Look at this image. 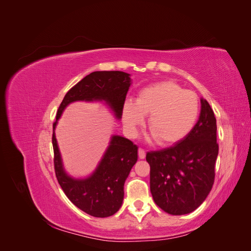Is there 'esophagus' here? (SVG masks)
I'll use <instances>...</instances> for the list:
<instances>
[{
  "instance_id": "34e87169",
  "label": "esophagus",
  "mask_w": 251,
  "mask_h": 251,
  "mask_svg": "<svg viewBox=\"0 0 251 251\" xmlns=\"http://www.w3.org/2000/svg\"><path fill=\"white\" fill-rule=\"evenodd\" d=\"M138 156H139L140 159H144V158H146V151H144V150L141 149V148H139V149H138Z\"/></svg>"
}]
</instances>
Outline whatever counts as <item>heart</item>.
<instances>
[{"mask_svg": "<svg viewBox=\"0 0 251 251\" xmlns=\"http://www.w3.org/2000/svg\"><path fill=\"white\" fill-rule=\"evenodd\" d=\"M200 113L198 96L177 82L164 80L141 89L135 102L126 100L123 117L132 134L150 115L148 126L155 140L170 146L185 138L194 128Z\"/></svg>", "mask_w": 251, "mask_h": 251, "instance_id": "obj_1", "label": "heart"}]
</instances>
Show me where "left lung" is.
<instances>
[{
  "label": "left lung",
  "mask_w": 251,
  "mask_h": 251,
  "mask_svg": "<svg viewBox=\"0 0 251 251\" xmlns=\"http://www.w3.org/2000/svg\"><path fill=\"white\" fill-rule=\"evenodd\" d=\"M218 153L216 117L202 98L199 120L191 133L171 148L147 154L155 203L174 216L198 208L214 185Z\"/></svg>",
  "instance_id": "8db88e82"
}]
</instances>
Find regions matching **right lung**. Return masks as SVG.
<instances>
[{"label":"right lung","mask_w":251,"mask_h":251,"mask_svg":"<svg viewBox=\"0 0 251 251\" xmlns=\"http://www.w3.org/2000/svg\"><path fill=\"white\" fill-rule=\"evenodd\" d=\"M130 85V74L123 71L90 73L65 95L53 128L64 109L76 100H104L119 119ZM52 146L55 176L68 199L86 214L96 218L110 217L117 212L123 204L126 179L137 161V146L121 136H113L98 168L85 180L72 179L64 172L54 133L52 134Z\"/></svg>","instance_id":"obj_1"}]
</instances>
